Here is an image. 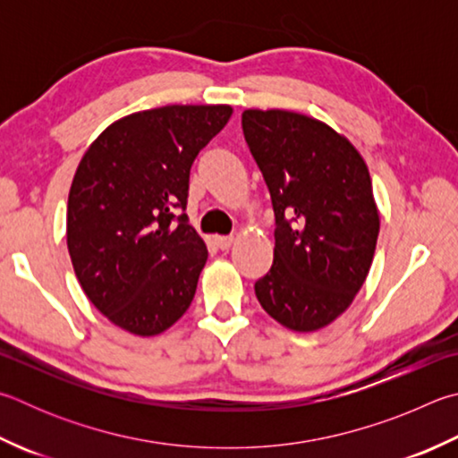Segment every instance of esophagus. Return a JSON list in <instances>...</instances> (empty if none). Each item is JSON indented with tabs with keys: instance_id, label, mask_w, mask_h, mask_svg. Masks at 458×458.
<instances>
[{
	"instance_id": "34e87169",
	"label": "esophagus",
	"mask_w": 458,
	"mask_h": 458,
	"mask_svg": "<svg viewBox=\"0 0 458 458\" xmlns=\"http://www.w3.org/2000/svg\"><path fill=\"white\" fill-rule=\"evenodd\" d=\"M214 242H216V246L220 248V250H228L232 242H234V238H232V236H216Z\"/></svg>"
}]
</instances>
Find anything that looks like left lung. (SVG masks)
I'll list each match as a JSON object with an SVG mask.
<instances>
[{"label": "left lung", "mask_w": 458, "mask_h": 458, "mask_svg": "<svg viewBox=\"0 0 458 458\" xmlns=\"http://www.w3.org/2000/svg\"><path fill=\"white\" fill-rule=\"evenodd\" d=\"M242 130L276 218L256 298L282 327L320 330L369 276L380 230L369 168L344 136L304 114L244 110Z\"/></svg>", "instance_id": "1"}]
</instances>
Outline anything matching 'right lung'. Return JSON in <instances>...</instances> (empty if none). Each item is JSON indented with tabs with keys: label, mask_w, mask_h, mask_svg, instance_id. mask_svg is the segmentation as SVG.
<instances>
[{
	"label": "right lung",
	"mask_w": 458,
	"mask_h": 458,
	"mask_svg": "<svg viewBox=\"0 0 458 458\" xmlns=\"http://www.w3.org/2000/svg\"><path fill=\"white\" fill-rule=\"evenodd\" d=\"M230 106H164L114 122L86 149L68 196V250L91 304L156 336L182 318L208 260L188 224L190 168Z\"/></svg>",
	"instance_id": "obj_1"
}]
</instances>
